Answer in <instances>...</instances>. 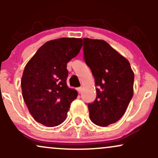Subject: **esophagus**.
<instances>
[{"label":"esophagus","mask_w":158,"mask_h":158,"mask_svg":"<svg viewBox=\"0 0 158 158\" xmlns=\"http://www.w3.org/2000/svg\"><path fill=\"white\" fill-rule=\"evenodd\" d=\"M81 90H82V88H81V87H79V88H77L78 92H79V94H80L81 92Z\"/></svg>","instance_id":"esophagus-1"}]
</instances>
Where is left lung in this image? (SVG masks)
<instances>
[{"label":"left lung","instance_id":"1","mask_svg":"<svg viewBox=\"0 0 158 158\" xmlns=\"http://www.w3.org/2000/svg\"><path fill=\"white\" fill-rule=\"evenodd\" d=\"M84 59L90 68L97 98L88 104L90 120L99 126L117 122L134 94L135 74L129 61L104 40L85 38Z\"/></svg>","mask_w":158,"mask_h":158}]
</instances>
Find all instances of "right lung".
Here are the masks:
<instances>
[{"mask_svg":"<svg viewBox=\"0 0 158 158\" xmlns=\"http://www.w3.org/2000/svg\"><path fill=\"white\" fill-rule=\"evenodd\" d=\"M82 39L61 38L49 41L27 62L21 78L22 96L35 121L57 126L67 117L70 103L77 97L67 85V64L78 55Z\"/></svg>","mask_w":158,"mask_h":158,"instance_id":"obj_1","label":"right lung"}]
</instances>
